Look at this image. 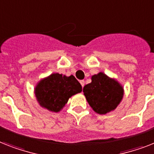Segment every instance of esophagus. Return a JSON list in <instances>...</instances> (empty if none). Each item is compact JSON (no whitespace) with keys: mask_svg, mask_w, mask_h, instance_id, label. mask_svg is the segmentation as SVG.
<instances>
[{"mask_svg":"<svg viewBox=\"0 0 154 154\" xmlns=\"http://www.w3.org/2000/svg\"><path fill=\"white\" fill-rule=\"evenodd\" d=\"M80 83H81V86H82V87L85 86V81H84V80H81V81H80Z\"/></svg>","mask_w":154,"mask_h":154,"instance_id":"esophagus-1","label":"esophagus"}]
</instances>
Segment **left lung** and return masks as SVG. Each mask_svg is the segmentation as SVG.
<instances>
[{
	"label": "left lung",
	"instance_id": "1",
	"mask_svg": "<svg viewBox=\"0 0 154 154\" xmlns=\"http://www.w3.org/2000/svg\"><path fill=\"white\" fill-rule=\"evenodd\" d=\"M92 82L83 87L89 105L98 114H106L114 110L124 96L123 86L103 72L94 75Z\"/></svg>",
	"mask_w": 154,
	"mask_h": 154
}]
</instances>
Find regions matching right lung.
<instances>
[{"label":"right lung","mask_w":154,"mask_h":154,"mask_svg":"<svg viewBox=\"0 0 154 154\" xmlns=\"http://www.w3.org/2000/svg\"><path fill=\"white\" fill-rule=\"evenodd\" d=\"M82 91V86L73 75L58 73L42 79L35 87L37 100L42 107L57 112L68 102L69 97Z\"/></svg>","instance_id":"1"}]
</instances>
